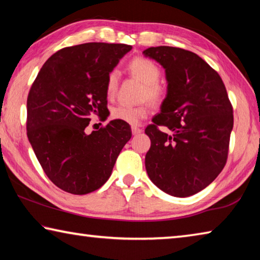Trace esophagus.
Segmentation results:
<instances>
[{"label":"esophagus","mask_w":260,"mask_h":260,"mask_svg":"<svg viewBox=\"0 0 260 260\" xmlns=\"http://www.w3.org/2000/svg\"><path fill=\"white\" fill-rule=\"evenodd\" d=\"M141 132H142V129H141L140 127H136V126H133V127H132V133H133V135L140 134Z\"/></svg>","instance_id":"obj_1"}]
</instances>
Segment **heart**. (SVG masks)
Returning <instances> with one entry per match:
<instances>
[{"label":"heart","mask_w":260,"mask_h":260,"mask_svg":"<svg viewBox=\"0 0 260 260\" xmlns=\"http://www.w3.org/2000/svg\"><path fill=\"white\" fill-rule=\"evenodd\" d=\"M128 71L132 76L138 78L144 83V100H149L156 105L164 102L169 90H167L165 83L159 80L161 71L155 61L147 57H135L129 61ZM118 82H119V73L117 70H111L105 80V93L108 98H113L116 95ZM149 113H150V105L148 103L141 105L121 103L112 109L111 117L113 119L120 120L126 124L138 125L141 120L149 116Z\"/></svg>","instance_id":"obj_1"}]
</instances>
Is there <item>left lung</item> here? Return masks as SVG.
Masks as SVG:
<instances>
[{"label":"left lung","mask_w":260,"mask_h":260,"mask_svg":"<svg viewBox=\"0 0 260 260\" xmlns=\"http://www.w3.org/2000/svg\"><path fill=\"white\" fill-rule=\"evenodd\" d=\"M143 54L165 69L169 82L160 113L146 128L151 141L147 173L169 195L191 196L208 187L226 165L233 105L218 72L193 52L160 46Z\"/></svg>","instance_id":"left-lung-1"}]
</instances>
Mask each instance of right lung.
Returning <instances> with one entry per match:
<instances>
[{
  "instance_id": "1",
  "label": "right lung",
  "mask_w": 260,
  "mask_h": 260,
  "mask_svg": "<svg viewBox=\"0 0 260 260\" xmlns=\"http://www.w3.org/2000/svg\"><path fill=\"white\" fill-rule=\"evenodd\" d=\"M132 46L89 42L67 47L43 64L27 96V138L50 181L85 195L103 186L128 142V124L112 120L86 133L91 118L108 117L105 80Z\"/></svg>"
}]
</instances>
